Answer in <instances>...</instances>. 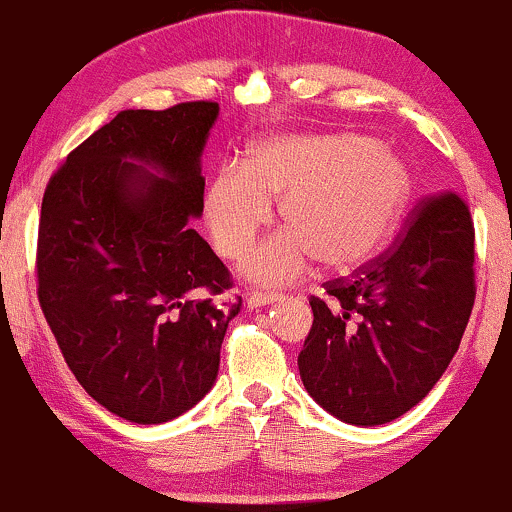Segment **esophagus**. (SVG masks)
I'll return each mask as SVG.
<instances>
[{
    "label": "esophagus",
    "mask_w": 512,
    "mask_h": 512,
    "mask_svg": "<svg viewBox=\"0 0 512 512\" xmlns=\"http://www.w3.org/2000/svg\"><path fill=\"white\" fill-rule=\"evenodd\" d=\"M276 301H281L279 293H250L248 296V305L250 308H264V305H272Z\"/></svg>",
    "instance_id": "obj_1"
}]
</instances>
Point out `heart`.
Returning a JSON list of instances; mask_svg holds the SVG:
<instances>
[{"mask_svg": "<svg viewBox=\"0 0 512 512\" xmlns=\"http://www.w3.org/2000/svg\"><path fill=\"white\" fill-rule=\"evenodd\" d=\"M414 195L397 151L354 132H272L252 142L245 163H226L204 190V223L223 257H243L257 233L274 231L245 257L243 272L262 286L301 279L317 260L354 269L375 255Z\"/></svg>", "mask_w": 512, "mask_h": 512, "instance_id": "heart-1", "label": "heart"}]
</instances>
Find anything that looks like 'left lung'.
<instances>
[{"mask_svg": "<svg viewBox=\"0 0 512 512\" xmlns=\"http://www.w3.org/2000/svg\"><path fill=\"white\" fill-rule=\"evenodd\" d=\"M325 289L298 354L305 390L344 424L399 419L445 373L472 313L467 204L452 192L428 199L392 248Z\"/></svg>", "mask_w": 512, "mask_h": 512, "instance_id": "1", "label": "left lung"}]
</instances>
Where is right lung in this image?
<instances>
[{
    "label": "right lung",
    "mask_w": 512,
    "mask_h": 512,
    "mask_svg": "<svg viewBox=\"0 0 512 512\" xmlns=\"http://www.w3.org/2000/svg\"><path fill=\"white\" fill-rule=\"evenodd\" d=\"M219 103L122 110L67 156L43 197L38 298L79 385L132 424H163L214 387L228 269L190 219Z\"/></svg>",
    "instance_id": "add662e5"
}]
</instances>
